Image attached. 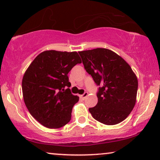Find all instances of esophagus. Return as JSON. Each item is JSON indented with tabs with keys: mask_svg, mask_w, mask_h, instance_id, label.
I'll return each mask as SVG.
<instances>
[{
	"mask_svg": "<svg viewBox=\"0 0 160 160\" xmlns=\"http://www.w3.org/2000/svg\"><path fill=\"white\" fill-rule=\"evenodd\" d=\"M88 92H84V93H83L82 95H81L80 97H81V98H82V99L85 100V99L86 98L88 97Z\"/></svg>",
	"mask_w": 160,
	"mask_h": 160,
	"instance_id": "34e87169",
	"label": "esophagus"
}]
</instances>
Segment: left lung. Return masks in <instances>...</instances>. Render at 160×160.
I'll return each instance as SVG.
<instances>
[{"label": "left lung", "mask_w": 160, "mask_h": 160, "mask_svg": "<svg viewBox=\"0 0 160 160\" xmlns=\"http://www.w3.org/2000/svg\"><path fill=\"white\" fill-rule=\"evenodd\" d=\"M86 72L97 85L98 103L89 111L95 120L115 125L127 118L137 101L138 80L122 57L110 49L79 52Z\"/></svg>", "instance_id": "1"}]
</instances>
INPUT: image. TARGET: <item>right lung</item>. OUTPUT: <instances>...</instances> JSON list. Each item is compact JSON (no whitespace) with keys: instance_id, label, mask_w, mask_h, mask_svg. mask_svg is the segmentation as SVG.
Returning <instances> with one entry per match:
<instances>
[{"instance_id":"1","label":"right lung","mask_w":160,"mask_h":160,"mask_svg":"<svg viewBox=\"0 0 160 160\" xmlns=\"http://www.w3.org/2000/svg\"><path fill=\"white\" fill-rule=\"evenodd\" d=\"M81 62L77 52L47 50L26 70L22 80L23 101L31 115L45 127L61 128L70 121L79 97L68 88L71 83L68 74Z\"/></svg>"}]
</instances>
